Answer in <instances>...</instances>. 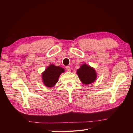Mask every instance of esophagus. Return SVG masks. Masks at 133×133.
<instances>
[{
  "instance_id": "34e87169",
  "label": "esophagus",
  "mask_w": 133,
  "mask_h": 133,
  "mask_svg": "<svg viewBox=\"0 0 133 133\" xmlns=\"http://www.w3.org/2000/svg\"><path fill=\"white\" fill-rule=\"evenodd\" d=\"M65 68H66V69L67 71H70V67L69 66H66L65 67Z\"/></svg>"
}]
</instances>
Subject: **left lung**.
Segmentation results:
<instances>
[{
    "label": "left lung",
    "instance_id": "8db88e82",
    "mask_svg": "<svg viewBox=\"0 0 133 133\" xmlns=\"http://www.w3.org/2000/svg\"><path fill=\"white\" fill-rule=\"evenodd\" d=\"M76 71L80 81L86 85L94 82L97 77L95 70L86 64H83Z\"/></svg>",
    "mask_w": 133,
    "mask_h": 133
}]
</instances>
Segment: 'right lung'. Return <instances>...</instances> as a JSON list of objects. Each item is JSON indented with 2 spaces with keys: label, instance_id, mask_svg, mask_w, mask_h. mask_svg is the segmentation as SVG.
<instances>
[{
  "label": "right lung",
  "instance_id": "add662e5",
  "mask_svg": "<svg viewBox=\"0 0 133 133\" xmlns=\"http://www.w3.org/2000/svg\"><path fill=\"white\" fill-rule=\"evenodd\" d=\"M65 71L63 68L50 64L42 73V79L44 85L48 88L53 87L58 82L60 75Z\"/></svg>",
  "mask_w": 133,
  "mask_h": 133
}]
</instances>
